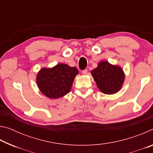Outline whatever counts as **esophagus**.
I'll use <instances>...</instances> for the list:
<instances>
[{"instance_id":"esophagus-1","label":"esophagus","mask_w":153,"mask_h":153,"mask_svg":"<svg viewBox=\"0 0 153 153\" xmlns=\"http://www.w3.org/2000/svg\"><path fill=\"white\" fill-rule=\"evenodd\" d=\"M82 73L83 75H86L87 73H88V70H87V69H84V70H83L82 71Z\"/></svg>"}]
</instances>
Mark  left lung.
<instances>
[{"label":"left lung","mask_w":153,"mask_h":153,"mask_svg":"<svg viewBox=\"0 0 153 153\" xmlns=\"http://www.w3.org/2000/svg\"><path fill=\"white\" fill-rule=\"evenodd\" d=\"M91 74L100 92L105 94L118 92L123 86L125 74L120 66L112 65L107 61H101Z\"/></svg>","instance_id":"1"}]
</instances>
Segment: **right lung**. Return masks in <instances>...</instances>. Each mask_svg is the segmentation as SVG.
I'll return each mask as SVG.
<instances>
[{
    "instance_id": "right-lung-1",
    "label": "right lung",
    "mask_w": 153,
    "mask_h": 153,
    "mask_svg": "<svg viewBox=\"0 0 153 153\" xmlns=\"http://www.w3.org/2000/svg\"><path fill=\"white\" fill-rule=\"evenodd\" d=\"M79 74L76 67L59 63L51 68L43 67L36 75L40 91L49 98H59L71 91L75 77Z\"/></svg>"
}]
</instances>
